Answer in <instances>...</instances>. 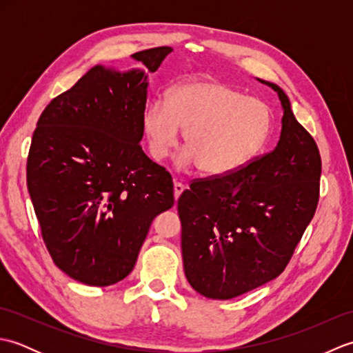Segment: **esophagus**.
<instances>
[{
  "mask_svg": "<svg viewBox=\"0 0 353 353\" xmlns=\"http://www.w3.org/2000/svg\"><path fill=\"white\" fill-rule=\"evenodd\" d=\"M186 188V186L181 182H174V199L177 200L179 197H181V194L183 192V190Z\"/></svg>",
  "mask_w": 353,
  "mask_h": 353,
  "instance_id": "esophagus-1",
  "label": "esophagus"
}]
</instances>
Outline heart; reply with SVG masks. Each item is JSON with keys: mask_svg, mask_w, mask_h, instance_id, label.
I'll return each instance as SVG.
<instances>
[{"mask_svg": "<svg viewBox=\"0 0 353 353\" xmlns=\"http://www.w3.org/2000/svg\"><path fill=\"white\" fill-rule=\"evenodd\" d=\"M144 130L154 159H163L185 133L182 167L197 163L208 176H226L265 145L273 114L265 101L219 80H191L172 88L167 103L154 100L144 112Z\"/></svg>", "mask_w": 353, "mask_h": 353, "instance_id": "heart-1", "label": "heart"}]
</instances>
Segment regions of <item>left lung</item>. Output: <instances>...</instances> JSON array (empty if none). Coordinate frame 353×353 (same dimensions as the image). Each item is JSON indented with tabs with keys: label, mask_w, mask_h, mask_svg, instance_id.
I'll list each match as a JSON object with an SVG mask.
<instances>
[{
	"label": "left lung",
	"mask_w": 353,
	"mask_h": 353,
	"mask_svg": "<svg viewBox=\"0 0 353 353\" xmlns=\"http://www.w3.org/2000/svg\"><path fill=\"white\" fill-rule=\"evenodd\" d=\"M279 144L226 176L194 179L177 200L185 276L201 296L228 301L288 265L320 197L321 157L282 89Z\"/></svg>",
	"instance_id": "8db88e82"
}]
</instances>
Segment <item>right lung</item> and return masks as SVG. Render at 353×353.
Here are the masks:
<instances>
[{
    "label": "right lung",
    "mask_w": 353,
    "mask_h": 353,
    "mask_svg": "<svg viewBox=\"0 0 353 353\" xmlns=\"http://www.w3.org/2000/svg\"><path fill=\"white\" fill-rule=\"evenodd\" d=\"M171 52L132 54L154 72ZM144 71L97 65L52 99L37 121L27 186L52 262L92 287L123 281L153 219L174 205L172 179L142 152Z\"/></svg>",
    "instance_id": "obj_1"
}]
</instances>
